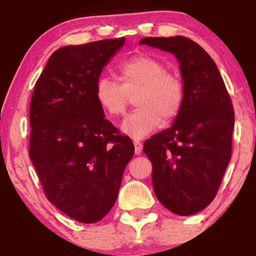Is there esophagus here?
I'll return each instance as SVG.
<instances>
[{"label": "esophagus", "mask_w": 256, "mask_h": 256, "mask_svg": "<svg viewBox=\"0 0 256 256\" xmlns=\"http://www.w3.org/2000/svg\"><path fill=\"white\" fill-rule=\"evenodd\" d=\"M134 144H135V154H140L142 151V144L140 140H134Z\"/></svg>", "instance_id": "esophagus-1"}]
</instances>
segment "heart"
<instances>
[{
	"label": "heart",
	"instance_id": "1",
	"mask_svg": "<svg viewBox=\"0 0 256 256\" xmlns=\"http://www.w3.org/2000/svg\"><path fill=\"white\" fill-rule=\"evenodd\" d=\"M118 82L100 76L94 86L98 105L106 115H124L135 96L138 106L121 124V130L140 138L178 118L184 105V85L166 66L147 54H136L121 62L116 68Z\"/></svg>",
	"mask_w": 256,
	"mask_h": 256
}]
</instances>
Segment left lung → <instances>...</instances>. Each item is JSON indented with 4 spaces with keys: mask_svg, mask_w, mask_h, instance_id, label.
<instances>
[{
    "mask_svg": "<svg viewBox=\"0 0 256 256\" xmlns=\"http://www.w3.org/2000/svg\"><path fill=\"white\" fill-rule=\"evenodd\" d=\"M140 44L171 52L180 62L183 109L172 128L144 141V152L160 202L178 216H192L216 198L230 161L232 99L213 59L190 38L146 37Z\"/></svg>",
    "mask_w": 256,
    "mask_h": 256,
    "instance_id": "obj_1",
    "label": "left lung"
}]
</instances>
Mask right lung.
Returning a JSON list of instances; mask_svg holds the SVG:
<instances>
[{
  "label": "right lung",
  "instance_id": "obj_1",
  "mask_svg": "<svg viewBox=\"0 0 256 256\" xmlns=\"http://www.w3.org/2000/svg\"><path fill=\"white\" fill-rule=\"evenodd\" d=\"M124 42L122 37L59 48L30 99L33 166L49 202L80 223H96L109 213L135 151L94 96L102 68Z\"/></svg>",
  "mask_w": 256,
  "mask_h": 256
}]
</instances>
